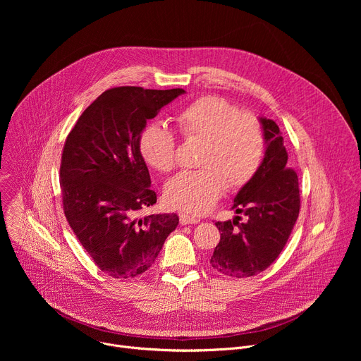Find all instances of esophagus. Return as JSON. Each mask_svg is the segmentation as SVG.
Returning <instances> with one entry per match:
<instances>
[{"instance_id": "1", "label": "esophagus", "mask_w": 361, "mask_h": 361, "mask_svg": "<svg viewBox=\"0 0 361 361\" xmlns=\"http://www.w3.org/2000/svg\"><path fill=\"white\" fill-rule=\"evenodd\" d=\"M180 223L183 226H187V224H198L200 223V219L197 217H192V216H188L185 213H180Z\"/></svg>"}]
</instances>
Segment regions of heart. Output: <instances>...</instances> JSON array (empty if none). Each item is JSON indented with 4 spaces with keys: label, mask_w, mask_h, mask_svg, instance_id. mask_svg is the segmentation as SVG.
I'll return each instance as SVG.
<instances>
[{
    "label": "heart",
    "mask_w": 361,
    "mask_h": 361,
    "mask_svg": "<svg viewBox=\"0 0 361 361\" xmlns=\"http://www.w3.org/2000/svg\"><path fill=\"white\" fill-rule=\"evenodd\" d=\"M177 127L187 141H202L198 166L169 180L164 197L169 205L190 214H204L223 197L226 188L244 187L260 169L266 135L255 116L240 110L221 97L194 99L177 116ZM144 161L160 173L177 166V140L161 124L147 126L140 135Z\"/></svg>",
    "instance_id": "obj_1"
}]
</instances>
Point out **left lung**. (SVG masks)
Here are the masks:
<instances>
[{"mask_svg": "<svg viewBox=\"0 0 361 361\" xmlns=\"http://www.w3.org/2000/svg\"><path fill=\"white\" fill-rule=\"evenodd\" d=\"M266 135L264 159L254 177L238 191L233 209L245 223L217 221L220 243L210 259L212 267L228 277H251L264 271L283 251L300 213L298 177L287 167L279 126L260 117Z\"/></svg>", "mask_w": 361, "mask_h": 361, "instance_id": "obj_1", "label": "left lung"}]
</instances>
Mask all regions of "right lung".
<instances>
[{
    "label": "right lung",
    "instance_id": "add662e5",
    "mask_svg": "<svg viewBox=\"0 0 361 361\" xmlns=\"http://www.w3.org/2000/svg\"><path fill=\"white\" fill-rule=\"evenodd\" d=\"M183 88L117 87L102 92L70 131L60 185L66 219L95 266L113 279H134L156 262L177 214L141 212L157 202L140 152V135Z\"/></svg>",
    "mask_w": 361,
    "mask_h": 361
}]
</instances>
